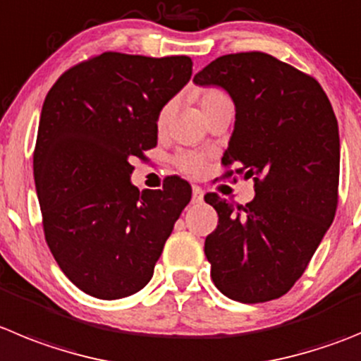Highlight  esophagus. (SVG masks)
Wrapping results in <instances>:
<instances>
[{
    "label": "esophagus",
    "instance_id": "obj_1",
    "mask_svg": "<svg viewBox=\"0 0 361 361\" xmlns=\"http://www.w3.org/2000/svg\"><path fill=\"white\" fill-rule=\"evenodd\" d=\"M193 204H202L204 202V190L200 186H193V197H191Z\"/></svg>",
    "mask_w": 361,
    "mask_h": 361
}]
</instances>
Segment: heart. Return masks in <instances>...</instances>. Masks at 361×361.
Instances as JSON below:
<instances>
[{
  "mask_svg": "<svg viewBox=\"0 0 361 361\" xmlns=\"http://www.w3.org/2000/svg\"><path fill=\"white\" fill-rule=\"evenodd\" d=\"M221 102H229V98H227L226 92L220 91V89L211 87V89H204V91L200 92V105H202L204 112H207L209 109H213L214 105L221 104ZM170 114H171V104H166L161 111H159V116H157L159 128L166 127L168 120H170ZM177 166L190 175H200L204 170H206V159L198 154L184 152V154H180L177 157Z\"/></svg>",
  "mask_w": 361,
  "mask_h": 361,
  "instance_id": "b5f03b06",
  "label": "heart"
}]
</instances>
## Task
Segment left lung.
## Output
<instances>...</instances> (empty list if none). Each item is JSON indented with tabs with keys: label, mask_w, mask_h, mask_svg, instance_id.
Here are the masks:
<instances>
[{
	"label": "left lung",
	"mask_w": 361,
	"mask_h": 361,
	"mask_svg": "<svg viewBox=\"0 0 361 361\" xmlns=\"http://www.w3.org/2000/svg\"><path fill=\"white\" fill-rule=\"evenodd\" d=\"M229 92L236 121L221 163L254 177L256 197L234 207L216 193L206 202L218 226L206 238L211 277L224 295L267 302L304 274L338 204L340 137L319 82L269 53L218 57L195 75ZM233 175V171H227Z\"/></svg>",
	"instance_id": "1"
}]
</instances>
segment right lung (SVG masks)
I'll use <instances>...</instances> for the list:
<instances>
[{"label": "right lung", "instance_id": "1", "mask_svg": "<svg viewBox=\"0 0 361 361\" xmlns=\"http://www.w3.org/2000/svg\"><path fill=\"white\" fill-rule=\"evenodd\" d=\"M186 55L105 51L73 66L42 105L34 177L46 243L82 292L104 300L140 292L154 276L191 186L130 183L134 157L157 145L159 111L190 82Z\"/></svg>", "mask_w": 361, "mask_h": 361}]
</instances>
